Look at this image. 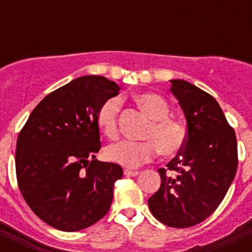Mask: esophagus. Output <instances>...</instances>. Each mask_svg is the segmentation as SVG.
Returning a JSON list of instances; mask_svg holds the SVG:
<instances>
[{
	"label": "esophagus",
	"mask_w": 252,
	"mask_h": 252,
	"mask_svg": "<svg viewBox=\"0 0 252 252\" xmlns=\"http://www.w3.org/2000/svg\"><path fill=\"white\" fill-rule=\"evenodd\" d=\"M124 174L126 175V177H136V175L139 174V171H137V170H130V169H125Z\"/></svg>",
	"instance_id": "34e87169"
}]
</instances>
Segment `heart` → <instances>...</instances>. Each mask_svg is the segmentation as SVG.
<instances>
[{
    "mask_svg": "<svg viewBox=\"0 0 252 252\" xmlns=\"http://www.w3.org/2000/svg\"><path fill=\"white\" fill-rule=\"evenodd\" d=\"M142 111L151 119L144 132V141L121 140L108 145L104 150L106 159L126 168L151 161L161 151L164 157H174L186 146L188 131L180 120L169 116V106L162 97L154 93H142L135 97ZM121 99L110 97L104 99L95 113V122L107 137L119 135V115Z\"/></svg>",
    "mask_w": 252,
    "mask_h": 252,
    "instance_id": "obj_1",
    "label": "heart"
}]
</instances>
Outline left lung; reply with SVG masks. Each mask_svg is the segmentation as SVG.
Listing matches in <instances>:
<instances>
[{
  "label": "left lung",
  "mask_w": 252,
  "mask_h": 252,
  "mask_svg": "<svg viewBox=\"0 0 252 252\" xmlns=\"http://www.w3.org/2000/svg\"><path fill=\"white\" fill-rule=\"evenodd\" d=\"M171 93L187 119L186 146L160 168L161 186L149 208L161 223L188 228L201 223L223 201L237 170V141L212 95L189 82L173 79Z\"/></svg>",
  "instance_id": "1"
}]
</instances>
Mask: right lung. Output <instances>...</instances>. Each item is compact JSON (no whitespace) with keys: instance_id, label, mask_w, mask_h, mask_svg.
Segmentation results:
<instances>
[{"instance_id":"add662e5","label":"right lung","mask_w":252,"mask_h":252,"mask_svg":"<svg viewBox=\"0 0 252 252\" xmlns=\"http://www.w3.org/2000/svg\"><path fill=\"white\" fill-rule=\"evenodd\" d=\"M119 84L84 75L49 93L29 116L16 142V178L31 211L60 231L92 226L110 211L122 168L95 159V113Z\"/></svg>"}]
</instances>
